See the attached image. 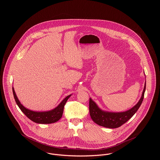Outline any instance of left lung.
Returning <instances> with one entry per match:
<instances>
[{"instance_id": "1", "label": "left lung", "mask_w": 160, "mask_h": 160, "mask_svg": "<svg viewBox=\"0 0 160 160\" xmlns=\"http://www.w3.org/2000/svg\"><path fill=\"white\" fill-rule=\"evenodd\" d=\"M145 88L146 81L145 82L142 96L137 104L131 109L122 112H111L104 111L99 108L97 103L92 100L91 98H90L89 113L92 119L98 125L105 128L114 129L120 127L123 124L126 122L129 119H130L133 115L137 112L143 100Z\"/></svg>"}]
</instances>
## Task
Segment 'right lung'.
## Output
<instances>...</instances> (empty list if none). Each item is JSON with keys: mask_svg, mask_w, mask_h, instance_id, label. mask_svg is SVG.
<instances>
[{"mask_svg": "<svg viewBox=\"0 0 160 160\" xmlns=\"http://www.w3.org/2000/svg\"><path fill=\"white\" fill-rule=\"evenodd\" d=\"M12 90L15 102L22 112L29 119L38 124H51L58 121L62 117L64 106L68 99L71 96V94H70L66 97L57 107L51 110L36 112L29 110L24 107L18 100L13 87H12Z\"/></svg>", "mask_w": 160, "mask_h": 160, "instance_id": "add662e5", "label": "right lung"}]
</instances>
